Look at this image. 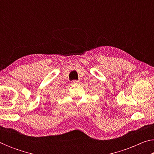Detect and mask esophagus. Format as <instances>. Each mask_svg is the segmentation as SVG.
<instances>
[{"mask_svg":"<svg viewBox=\"0 0 154 154\" xmlns=\"http://www.w3.org/2000/svg\"><path fill=\"white\" fill-rule=\"evenodd\" d=\"M72 82L73 83H79V81H78V80H73Z\"/></svg>","mask_w":154,"mask_h":154,"instance_id":"34e87169","label":"esophagus"}]
</instances>
